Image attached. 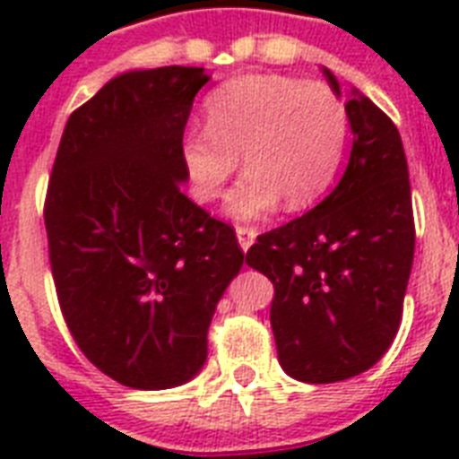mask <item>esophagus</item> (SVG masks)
Returning a JSON list of instances; mask_svg holds the SVG:
<instances>
[{
  "mask_svg": "<svg viewBox=\"0 0 459 459\" xmlns=\"http://www.w3.org/2000/svg\"><path fill=\"white\" fill-rule=\"evenodd\" d=\"M236 236H238V243H240V247L247 252L250 250V245L255 243V238H257V230L250 229V226H236Z\"/></svg>",
  "mask_w": 459,
  "mask_h": 459,
  "instance_id": "esophagus-1",
  "label": "esophagus"
}]
</instances>
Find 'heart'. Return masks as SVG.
I'll list each match as a JSON object with an SVG mask.
<instances>
[{"mask_svg": "<svg viewBox=\"0 0 459 459\" xmlns=\"http://www.w3.org/2000/svg\"><path fill=\"white\" fill-rule=\"evenodd\" d=\"M207 126L186 133L190 190L214 202L243 154L247 173L229 197L236 219H262L281 200L305 209L335 180L348 147V107L333 90L288 75H240L204 102Z\"/></svg>", "mask_w": 459, "mask_h": 459, "instance_id": "heart-1", "label": "heart"}]
</instances>
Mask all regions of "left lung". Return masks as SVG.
Listing matches in <instances>:
<instances>
[{"label": "left lung", "mask_w": 459, "mask_h": 459, "mask_svg": "<svg viewBox=\"0 0 459 459\" xmlns=\"http://www.w3.org/2000/svg\"><path fill=\"white\" fill-rule=\"evenodd\" d=\"M341 92L331 71H324ZM352 152L326 200L257 236L247 264L273 283L281 367L298 381L333 384L385 355L403 319L414 259V214L403 140L369 97L348 100Z\"/></svg>", "instance_id": "8db88e82"}]
</instances>
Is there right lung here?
<instances>
[{
    "instance_id": "right-lung-1",
    "label": "right lung",
    "mask_w": 459,
    "mask_h": 459,
    "mask_svg": "<svg viewBox=\"0 0 459 459\" xmlns=\"http://www.w3.org/2000/svg\"><path fill=\"white\" fill-rule=\"evenodd\" d=\"M204 68L109 81L68 117L45 197L49 266L81 352L128 388L190 381L245 252L180 193V143Z\"/></svg>"
}]
</instances>
